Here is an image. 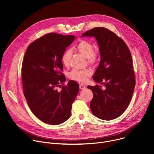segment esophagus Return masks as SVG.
<instances>
[{"instance_id": "1", "label": "esophagus", "mask_w": 154, "mask_h": 154, "mask_svg": "<svg viewBox=\"0 0 154 154\" xmlns=\"http://www.w3.org/2000/svg\"><path fill=\"white\" fill-rule=\"evenodd\" d=\"M79 87H80V90H85V88H86L85 86L83 84H80Z\"/></svg>"}]
</instances>
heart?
<instances>
[{"instance_id": "1", "label": "heart", "mask_w": 154, "mask_h": 154, "mask_svg": "<svg viewBox=\"0 0 154 154\" xmlns=\"http://www.w3.org/2000/svg\"><path fill=\"white\" fill-rule=\"evenodd\" d=\"M75 49L79 54L86 57L88 62L90 64L94 63L97 60V52L94 51L93 44L90 41L86 40L80 41L75 47ZM72 55V52L69 49L66 50L63 54L61 61L64 66L68 67L70 65ZM91 74L92 71L90 69H86L84 70L74 69L69 73V77L72 80L80 82H85Z\"/></svg>"}]
</instances>
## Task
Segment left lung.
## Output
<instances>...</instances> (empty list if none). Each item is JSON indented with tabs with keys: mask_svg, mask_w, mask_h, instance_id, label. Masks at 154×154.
<instances>
[{
	"mask_svg": "<svg viewBox=\"0 0 154 154\" xmlns=\"http://www.w3.org/2000/svg\"><path fill=\"white\" fill-rule=\"evenodd\" d=\"M82 36H94L97 40L100 61L93 78L105 86V90L97 85L87 86L93 93L91 112L103 120L114 119L128 107L135 86L130 51L120 37L104 27L89 30Z\"/></svg>",
	"mask_w": 154,
	"mask_h": 154,
	"instance_id": "left-lung-1",
	"label": "left lung"
}]
</instances>
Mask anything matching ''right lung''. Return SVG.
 <instances>
[{
	"instance_id": "1",
	"label": "right lung",
	"mask_w": 154,
	"mask_h": 154,
	"mask_svg": "<svg viewBox=\"0 0 154 154\" xmlns=\"http://www.w3.org/2000/svg\"><path fill=\"white\" fill-rule=\"evenodd\" d=\"M73 35L46 34L27 48L22 64L24 94L33 115L41 121L58 125L71 116L72 104L79 91V84L66 81L61 57L74 41Z\"/></svg>"
}]
</instances>
